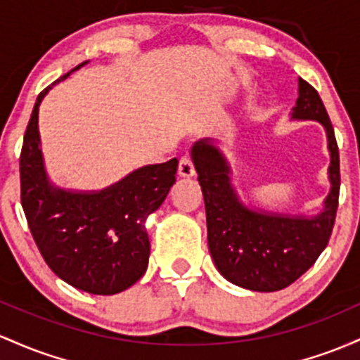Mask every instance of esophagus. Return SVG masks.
Here are the masks:
<instances>
[{
    "label": "esophagus",
    "mask_w": 360,
    "mask_h": 360,
    "mask_svg": "<svg viewBox=\"0 0 360 360\" xmlns=\"http://www.w3.org/2000/svg\"><path fill=\"white\" fill-rule=\"evenodd\" d=\"M179 175L180 176H193L195 175V167H193V161L191 156H181L179 163Z\"/></svg>",
    "instance_id": "34e87169"
}]
</instances>
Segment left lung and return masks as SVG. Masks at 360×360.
Returning <instances> with one entry per match:
<instances>
[{
	"label": "left lung",
	"mask_w": 360,
	"mask_h": 360,
	"mask_svg": "<svg viewBox=\"0 0 360 360\" xmlns=\"http://www.w3.org/2000/svg\"><path fill=\"white\" fill-rule=\"evenodd\" d=\"M300 96L290 117L316 120L326 131L332 184L316 216L258 211L245 205L231 185V168L211 139L192 146L207 219L209 252L221 276L240 288L274 292L297 281L321 255L332 236L340 192V158L333 126L320 95L300 78Z\"/></svg>",
	"instance_id": "1"
}]
</instances>
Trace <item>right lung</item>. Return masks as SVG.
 Here are the masks:
<instances>
[{
    "label": "right lung",
    "mask_w": 360,
    "mask_h": 360,
    "mask_svg": "<svg viewBox=\"0 0 360 360\" xmlns=\"http://www.w3.org/2000/svg\"><path fill=\"white\" fill-rule=\"evenodd\" d=\"M52 84L39 93L20 155V197L28 228L40 255L64 282L90 294L122 292L146 272V219L175 184L179 160L148 165L100 192L54 187L39 137V105Z\"/></svg>",
    "instance_id": "right-lung-1"
}]
</instances>
